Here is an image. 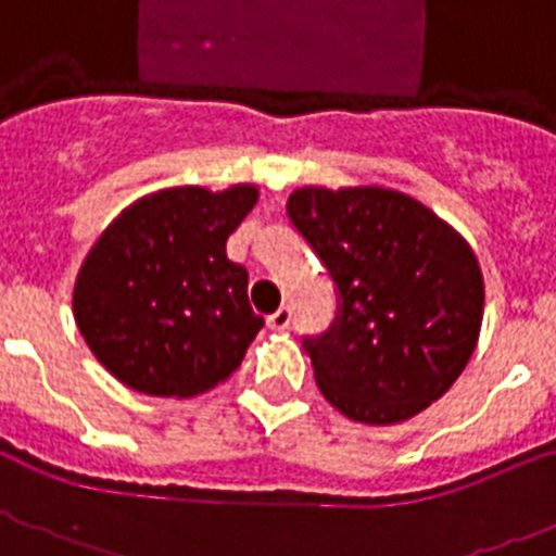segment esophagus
Instances as JSON below:
<instances>
[{"label":"esophagus","mask_w":556,"mask_h":556,"mask_svg":"<svg viewBox=\"0 0 556 556\" xmlns=\"http://www.w3.org/2000/svg\"><path fill=\"white\" fill-rule=\"evenodd\" d=\"M291 325V307H279L268 316V328L270 330H286Z\"/></svg>","instance_id":"obj_1"}]
</instances>
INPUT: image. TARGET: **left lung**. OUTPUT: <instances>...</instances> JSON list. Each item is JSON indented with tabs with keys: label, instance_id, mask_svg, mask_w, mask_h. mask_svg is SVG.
I'll return each instance as SVG.
<instances>
[{
	"label": "left lung",
	"instance_id": "1",
	"mask_svg": "<svg viewBox=\"0 0 556 556\" xmlns=\"http://www.w3.org/2000/svg\"><path fill=\"white\" fill-rule=\"evenodd\" d=\"M288 217L339 291V316L302 339L321 395L353 421H407L455 384L483 321L469 242L404 191L305 186Z\"/></svg>",
	"mask_w": 556,
	"mask_h": 556
}]
</instances>
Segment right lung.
<instances>
[{
    "mask_svg": "<svg viewBox=\"0 0 556 556\" xmlns=\"http://www.w3.org/2000/svg\"><path fill=\"white\" fill-rule=\"evenodd\" d=\"M251 184L152 191L104 228L73 288L84 342L147 395L191 399L226 381L265 321L226 240L254 208Z\"/></svg>",
    "mask_w": 556,
    "mask_h": 556,
    "instance_id": "1",
    "label": "right lung"
}]
</instances>
